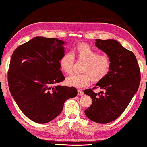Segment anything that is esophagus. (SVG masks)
<instances>
[{
  "mask_svg": "<svg viewBox=\"0 0 147 147\" xmlns=\"http://www.w3.org/2000/svg\"><path fill=\"white\" fill-rule=\"evenodd\" d=\"M77 94H78V95H84V92L81 90L79 89L77 90Z\"/></svg>",
  "mask_w": 147,
  "mask_h": 147,
  "instance_id": "obj_1",
  "label": "esophagus"
}]
</instances>
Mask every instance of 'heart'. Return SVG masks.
Masks as SVG:
<instances>
[{"instance_id": "1", "label": "heart", "mask_w": 147, "mask_h": 147, "mask_svg": "<svg viewBox=\"0 0 147 147\" xmlns=\"http://www.w3.org/2000/svg\"><path fill=\"white\" fill-rule=\"evenodd\" d=\"M75 57L77 60L85 61L82 69V74H74L66 79V84L77 88H84L93 82H98L109 74L111 63L109 57L100 55L98 51L86 43H79L75 47L73 52H67L60 58L59 66L66 74L72 70Z\"/></svg>"}]
</instances>
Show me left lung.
Here are the masks:
<instances>
[{
	"instance_id": "8db88e82",
	"label": "left lung",
	"mask_w": 147,
	"mask_h": 147,
	"mask_svg": "<svg viewBox=\"0 0 147 147\" xmlns=\"http://www.w3.org/2000/svg\"><path fill=\"white\" fill-rule=\"evenodd\" d=\"M95 45L109 57L111 66L104 79L96 86L84 91L92 99L84 111L86 117L95 122L107 123L122 114L137 92L141 81L140 70L133 52L115 40H95ZM104 89L98 95L92 90Z\"/></svg>"
}]
</instances>
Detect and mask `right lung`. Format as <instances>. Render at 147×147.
<instances>
[{
    "mask_svg": "<svg viewBox=\"0 0 147 147\" xmlns=\"http://www.w3.org/2000/svg\"><path fill=\"white\" fill-rule=\"evenodd\" d=\"M64 43L57 38L35 37L19 45L11 58L10 92L24 114L36 123L54 120L66 100L77 95L76 88L56 85L65 79L59 66Z\"/></svg>",
    "mask_w": 147,
    "mask_h": 147,
    "instance_id": "add662e5",
    "label": "right lung"
}]
</instances>
